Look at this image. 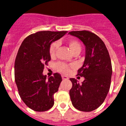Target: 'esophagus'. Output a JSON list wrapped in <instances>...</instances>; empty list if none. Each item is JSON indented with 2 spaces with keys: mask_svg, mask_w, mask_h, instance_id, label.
Here are the masks:
<instances>
[{
  "mask_svg": "<svg viewBox=\"0 0 126 126\" xmlns=\"http://www.w3.org/2000/svg\"><path fill=\"white\" fill-rule=\"evenodd\" d=\"M62 77V79H63V80H66V79H68V78L67 77V76H64V75H63Z\"/></svg>",
  "mask_w": 126,
  "mask_h": 126,
  "instance_id": "obj_1",
  "label": "esophagus"
}]
</instances>
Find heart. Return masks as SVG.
I'll use <instances>...</instances> for the list:
<instances>
[{
	"label": "heart",
	"mask_w": 126,
	"mask_h": 126,
	"mask_svg": "<svg viewBox=\"0 0 126 126\" xmlns=\"http://www.w3.org/2000/svg\"><path fill=\"white\" fill-rule=\"evenodd\" d=\"M68 45L69 48H70V50L73 54L76 52L79 53L81 50V45L76 40H70L68 42ZM58 45H59V42H53L50 45V48H49V53H50L51 57L53 58L55 56ZM55 67H56V69L58 71L64 74H68V73H70V69H71L70 66L66 64V63H62V62H59V63H56Z\"/></svg>",
	"instance_id": "b5f03b06"
}]
</instances>
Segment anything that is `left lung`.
Returning a JSON list of instances; mask_svg holds the SVG:
<instances>
[{
  "mask_svg": "<svg viewBox=\"0 0 126 126\" xmlns=\"http://www.w3.org/2000/svg\"><path fill=\"white\" fill-rule=\"evenodd\" d=\"M68 33L80 39L86 47L84 64L77 74L84 80L80 84L70 78V99L76 109L90 112L103 104L109 91L112 72L111 58L103 41L94 33L82 30Z\"/></svg>",
  "mask_w": 126,
  "mask_h": 126,
  "instance_id": "8db88e82",
  "label": "left lung"
}]
</instances>
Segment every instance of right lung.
<instances>
[{"label": "right lung", "instance_id": "obj_1", "mask_svg": "<svg viewBox=\"0 0 126 126\" xmlns=\"http://www.w3.org/2000/svg\"><path fill=\"white\" fill-rule=\"evenodd\" d=\"M66 32H38L25 38L18 49L14 66L15 83L23 103L33 111H48L53 106V94L58 90L62 76L55 73L47 79L43 71L51 60L50 45Z\"/></svg>", "mask_w": 126, "mask_h": 126}]
</instances>
